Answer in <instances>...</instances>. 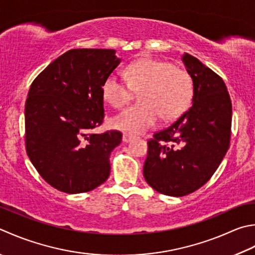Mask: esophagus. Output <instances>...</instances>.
<instances>
[{
  "instance_id": "obj_1",
  "label": "esophagus",
  "mask_w": 255,
  "mask_h": 255,
  "mask_svg": "<svg viewBox=\"0 0 255 255\" xmlns=\"http://www.w3.org/2000/svg\"><path fill=\"white\" fill-rule=\"evenodd\" d=\"M133 138H134V137H133V134H131V133H127V132H125V133L123 134V141H124V142H129V141H131Z\"/></svg>"
}]
</instances>
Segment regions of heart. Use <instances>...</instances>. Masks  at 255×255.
<instances>
[{"label": "heart", "mask_w": 255, "mask_h": 255, "mask_svg": "<svg viewBox=\"0 0 255 255\" xmlns=\"http://www.w3.org/2000/svg\"><path fill=\"white\" fill-rule=\"evenodd\" d=\"M127 83L109 75L103 83L104 101L121 109L139 94L141 103L127 108L113 119V126L131 133L142 132L157 123L159 116L172 122L190 106L193 81L186 69L152 57H142L127 65Z\"/></svg>", "instance_id": "b5f03b06"}]
</instances>
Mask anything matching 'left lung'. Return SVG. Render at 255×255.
I'll list each match as a JSON object with an SVG mask.
<instances>
[{"label":"left lung","instance_id":"left-lung-1","mask_svg":"<svg viewBox=\"0 0 255 255\" xmlns=\"http://www.w3.org/2000/svg\"><path fill=\"white\" fill-rule=\"evenodd\" d=\"M193 81L192 106L148 140L143 177L159 193L183 197L207 183L230 147L232 104L223 79L198 58L182 57Z\"/></svg>","mask_w":255,"mask_h":255}]
</instances>
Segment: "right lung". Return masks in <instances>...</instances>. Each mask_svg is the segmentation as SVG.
<instances>
[{"mask_svg": "<svg viewBox=\"0 0 255 255\" xmlns=\"http://www.w3.org/2000/svg\"><path fill=\"white\" fill-rule=\"evenodd\" d=\"M121 63L115 49H71L34 79L25 103V148L45 181L65 193L94 190L111 173L123 133L104 122L102 86Z\"/></svg>", "mask_w": 255, "mask_h": 255, "instance_id": "1", "label": "right lung"}]
</instances>
